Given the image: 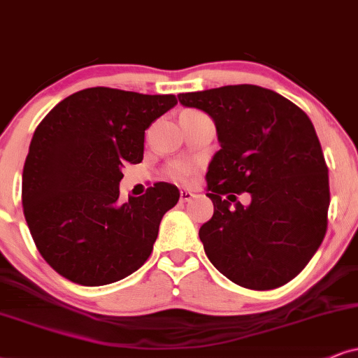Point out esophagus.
<instances>
[{"instance_id":"1","label":"esophagus","mask_w":358,"mask_h":358,"mask_svg":"<svg viewBox=\"0 0 358 358\" xmlns=\"http://www.w3.org/2000/svg\"><path fill=\"white\" fill-rule=\"evenodd\" d=\"M193 198H194V193L189 192V189H182V192H180V201L187 203V201H192Z\"/></svg>"}]
</instances>
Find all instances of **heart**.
<instances>
[{
	"instance_id": "heart-1",
	"label": "heart",
	"mask_w": 358,
	"mask_h": 358,
	"mask_svg": "<svg viewBox=\"0 0 358 358\" xmlns=\"http://www.w3.org/2000/svg\"><path fill=\"white\" fill-rule=\"evenodd\" d=\"M192 173H193V166L188 164H175L170 169V176L173 180H178V182H187Z\"/></svg>"
}]
</instances>
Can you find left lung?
I'll return each instance as SVG.
<instances>
[{"label":"left lung","mask_w":358,"mask_h":358,"mask_svg":"<svg viewBox=\"0 0 358 358\" xmlns=\"http://www.w3.org/2000/svg\"><path fill=\"white\" fill-rule=\"evenodd\" d=\"M206 112L221 148L206 182L215 213L200 228L211 264L238 286L269 291L306 268L327 231L329 169L306 112L259 85L180 94ZM248 191V207L234 192Z\"/></svg>","instance_id":"left-lung-1"}]
</instances>
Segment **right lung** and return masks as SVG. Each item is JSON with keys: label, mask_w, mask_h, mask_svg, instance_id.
<instances>
[{"label": "right lung", "mask_w": 358, "mask_h": 358, "mask_svg": "<svg viewBox=\"0 0 358 358\" xmlns=\"http://www.w3.org/2000/svg\"><path fill=\"white\" fill-rule=\"evenodd\" d=\"M176 97L110 87L79 90L34 130L22 170V211L51 268L80 286H106L150 256L175 185L119 201L122 169L143 158L145 130Z\"/></svg>", "instance_id": "obj_1"}]
</instances>
